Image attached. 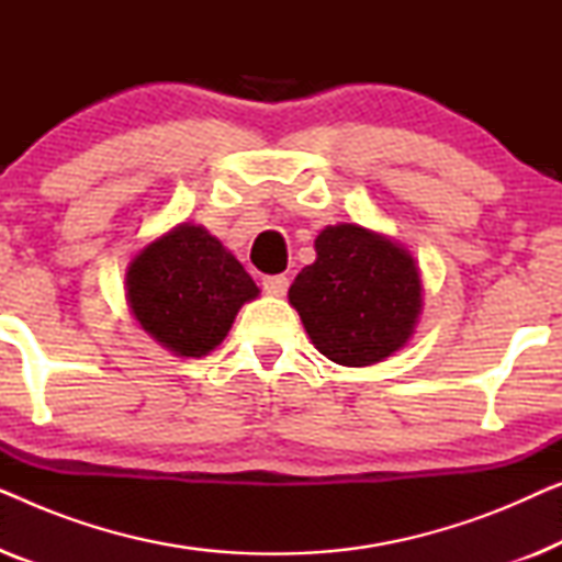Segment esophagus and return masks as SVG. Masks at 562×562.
Instances as JSON below:
<instances>
[{"label": "esophagus", "instance_id": "1", "mask_svg": "<svg viewBox=\"0 0 562 562\" xmlns=\"http://www.w3.org/2000/svg\"><path fill=\"white\" fill-rule=\"evenodd\" d=\"M263 289H266V294H271V296H283L289 289V279L286 276H266Z\"/></svg>", "mask_w": 562, "mask_h": 562}]
</instances>
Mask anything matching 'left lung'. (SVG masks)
Returning a JSON list of instances; mask_svg holds the SVG:
<instances>
[{
	"instance_id": "left-lung-1",
	"label": "left lung",
	"mask_w": 562,
	"mask_h": 562,
	"mask_svg": "<svg viewBox=\"0 0 562 562\" xmlns=\"http://www.w3.org/2000/svg\"><path fill=\"white\" fill-rule=\"evenodd\" d=\"M317 260L289 289L314 348L337 366L366 368L412 340L422 314V276L394 237L356 222L327 225Z\"/></svg>"
}]
</instances>
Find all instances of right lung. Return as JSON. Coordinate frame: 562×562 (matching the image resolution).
I'll use <instances>...</instances> for the list:
<instances>
[{
	"label": "right lung",
	"instance_id": "obj_1",
	"mask_svg": "<svg viewBox=\"0 0 562 562\" xmlns=\"http://www.w3.org/2000/svg\"><path fill=\"white\" fill-rule=\"evenodd\" d=\"M130 312L176 358H202L225 340L243 304L260 289L210 229L179 222L153 237L125 273Z\"/></svg>",
	"mask_w": 562,
	"mask_h": 562
}]
</instances>
